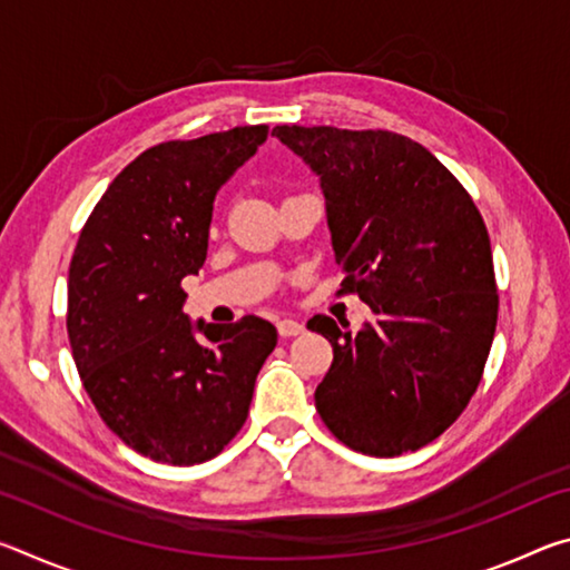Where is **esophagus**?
I'll return each instance as SVG.
<instances>
[{"label": "esophagus", "mask_w": 570, "mask_h": 570, "mask_svg": "<svg viewBox=\"0 0 570 570\" xmlns=\"http://www.w3.org/2000/svg\"><path fill=\"white\" fill-rule=\"evenodd\" d=\"M276 330H278V334L284 336V340H288V336L302 334L304 332V324L296 322V320H282V322L276 324Z\"/></svg>", "instance_id": "esophagus-1"}]
</instances>
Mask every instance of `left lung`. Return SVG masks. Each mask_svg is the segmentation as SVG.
<instances>
[{
    "label": "left lung",
    "mask_w": 570,
    "mask_h": 570,
    "mask_svg": "<svg viewBox=\"0 0 570 570\" xmlns=\"http://www.w3.org/2000/svg\"><path fill=\"white\" fill-rule=\"evenodd\" d=\"M272 135L320 176L342 292L374 314L356 334L332 316L308 320L334 350L316 412L364 455L420 450L468 407L493 344L485 220L460 180L404 135L330 125H276Z\"/></svg>",
    "instance_id": "8db88e82"
}]
</instances>
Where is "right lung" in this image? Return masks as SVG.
I'll return each instance as SVG.
<instances>
[{
	"label": "right lung",
	"mask_w": 570,
	"mask_h": 570,
	"mask_svg": "<svg viewBox=\"0 0 570 570\" xmlns=\"http://www.w3.org/2000/svg\"><path fill=\"white\" fill-rule=\"evenodd\" d=\"M244 125L168 140L125 166L77 238L67 336L102 422L168 465L216 458L244 428L256 374L276 346L258 316L193 324L180 282L206 262L218 188L266 140Z\"/></svg>",
	"instance_id": "add662e5"
}]
</instances>
